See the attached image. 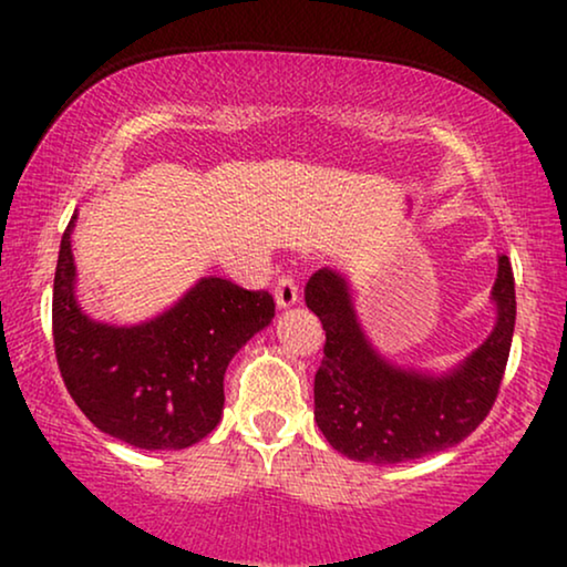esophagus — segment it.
<instances>
[{
  "instance_id": "34e87169",
  "label": "esophagus",
  "mask_w": 567,
  "mask_h": 567,
  "mask_svg": "<svg viewBox=\"0 0 567 567\" xmlns=\"http://www.w3.org/2000/svg\"><path fill=\"white\" fill-rule=\"evenodd\" d=\"M276 301L278 307H291L299 301V284L297 278H293V274H284L276 281Z\"/></svg>"
}]
</instances>
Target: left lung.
<instances>
[{
	"mask_svg": "<svg viewBox=\"0 0 567 567\" xmlns=\"http://www.w3.org/2000/svg\"><path fill=\"white\" fill-rule=\"evenodd\" d=\"M305 299L324 328L315 421L340 454L377 464L417 460L456 446L493 410L516 322L514 270L506 255L493 286L498 324L460 369L441 379L379 359L355 322L346 281L332 270L309 278Z\"/></svg>",
	"mask_w": 567,
	"mask_h": 567,
	"instance_id": "left-lung-1",
	"label": "left lung"
}]
</instances>
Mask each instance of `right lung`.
I'll return each instance as SVG.
<instances>
[{"instance_id": "1", "label": "right lung", "mask_w": 567, "mask_h": 567, "mask_svg": "<svg viewBox=\"0 0 567 567\" xmlns=\"http://www.w3.org/2000/svg\"><path fill=\"white\" fill-rule=\"evenodd\" d=\"M53 278V351L90 423L138 449H185L216 429L231 355L276 315L268 291L200 278L173 309L136 328L82 315L74 299L72 229Z\"/></svg>"}]
</instances>
